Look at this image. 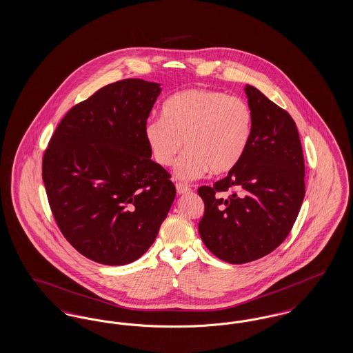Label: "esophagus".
Returning <instances> with one entry per match:
<instances>
[{"mask_svg": "<svg viewBox=\"0 0 353 353\" xmlns=\"http://www.w3.org/2000/svg\"><path fill=\"white\" fill-rule=\"evenodd\" d=\"M176 189H177V193L179 194H186V193H190V186L186 184H176Z\"/></svg>", "mask_w": 353, "mask_h": 353, "instance_id": "1", "label": "esophagus"}]
</instances>
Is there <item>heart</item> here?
<instances>
[{
  "label": "heart",
  "instance_id": "b5f03b06",
  "mask_svg": "<svg viewBox=\"0 0 353 353\" xmlns=\"http://www.w3.org/2000/svg\"><path fill=\"white\" fill-rule=\"evenodd\" d=\"M252 121L246 101L221 91L188 88L167 99L163 118L150 119L144 136L161 167H170L184 145L174 174L193 180L209 170L217 176L233 170L250 145Z\"/></svg>",
  "mask_w": 353,
  "mask_h": 353
}]
</instances>
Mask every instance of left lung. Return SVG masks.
I'll return each mask as SVG.
<instances>
[{
  "label": "left lung",
  "mask_w": 353,
  "mask_h": 353,
  "mask_svg": "<svg viewBox=\"0 0 353 353\" xmlns=\"http://www.w3.org/2000/svg\"><path fill=\"white\" fill-rule=\"evenodd\" d=\"M252 108L250 145L241 163L199 194V232L219 259L241 265L275 250L290 234L304 199L301 137L290 114L258 88L245 87Z\"/></svg>",
  "instance_id": "1"
}]
</instances>
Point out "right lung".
<instances>
[{"instance_id":"1","label":"right lung","mask_w":353,"mask_h":353,"mask_svg":"<svg viewBox=\"0 0 353 353\" xmlns=\"http://www.w3.org/2000/svg\"><path fill=\"white\" fill-rule=\"evenodd\" d=\"M160 84L124 79L74 105L51 136L42 179L52 216L74 249L108 266L139 259L176 196L152 161L144 127Z\"/></svg>"}]
</instances>
